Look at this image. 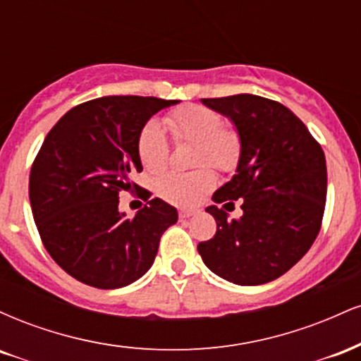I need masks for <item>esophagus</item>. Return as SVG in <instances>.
Returning a JSON list of instances; mask_svg holds the SVG:
<instances>
[{
    "mask_svg": "<svg viewBox=\"0 0 361 361\" xmlns=\"http://www.w3.org/2000/svg\"><path fill=\"white\" fill-rule=\"evenodd\" d=\"M192 215H195L193 210H180V219L183 221V219H190Z\"/></svg>",
    "mask_w": 361,
    "mask_h": 361,
    "instance_id": "34e87169",
    "label": "esophagus"
}]
</instances>
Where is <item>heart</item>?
Wrapping results in <instances>:
<instances>
[{
    "mask_svg": "<svg viewBox=\"0 0 361 361\" xmlns=\"http://www.w3.org/2000/svg\"><path fill=\"white\" fill-rule=\"evenodd\" d=\"M168 130L176 140L193 142L195 166H212L217 171L231 173L241 157V139L233 128L224 127L217 111L202 105H185L164 118ZM137 154L142 166L151 173L166 168L169 140L161 123L147 122L137 139ZM215 185V175L209 168L192 173H166L157 180L156 192L161 198L180 207L197 204Z\"/></svg>",
    "mask_w": 361,
    "mask_h": 361,
    "instance_id": "heart-1",
    "label": "heart"
}]
</instances>
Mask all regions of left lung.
<instances>
[{
    "label": "left lung",
    "mask_w": 361,
    "mask_h": 361,
    "mask_svg": "<svg viewBox=\"0 0 361 361\" xmlns=\"http://www.w3.org/2000/svg\"><path fill=\"white\" fill-rule=\"evenodd\" d=\"M202 103L229 118L241 139L235 175L212 200L226 208L241 197L243 215L229 221L223 209L207 207L217 233L198 244V252L210 271L231 283H268L316 241L326 205L324 152L279 102L243 93Z\"/></svg>",
    "instance_id": "1"
}]
</instances>
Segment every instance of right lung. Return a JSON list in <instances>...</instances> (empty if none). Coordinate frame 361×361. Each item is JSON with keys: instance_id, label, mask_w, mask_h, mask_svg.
Here are the masks:
<instances>
[{"instance_id": "right-lung-1", "label": "right lung", "mask_w": 361, "mask_h": 361, "mask_svg": "<svg viewBox=\"0 0 361 361\" xmlns=\"http://www.w3.org/2000/svg\"><path fill=\"white\" fill-rule=\"evenodd\" d=\"M178 100L103 97L74 106L45 137L30 171L32 214L45 250L73 279L122 288L146 275L178 212L144 190L147 205L127 219L120 192L142 171L137 139L147 120Z\"/></svg>"}]
</instances>
